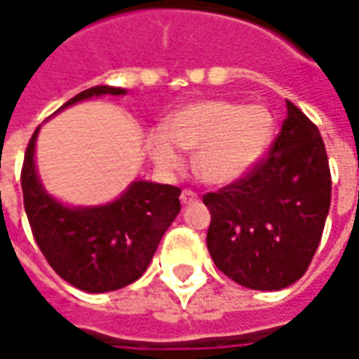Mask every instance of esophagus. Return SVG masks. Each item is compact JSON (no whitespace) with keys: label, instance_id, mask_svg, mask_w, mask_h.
<instances>
[{"label":"esophagus","instance_id":"1","mask_svg":"<svg viewBox=\"0 0 359 359\" xmlns=\"http://www.w3.org/2000/svg\"><path fill=\"white\" fill-rule=\"evenodd\" d=\"M198 200V194H196L194 190H190V188H184L182 192H180V202L182 203H194Z\"/></svg>","mask_w":359,"mask_h":359}]
</instances>
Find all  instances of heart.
Instances as JSON below:
<instances>
[{
  "label": "heart",
  "instance_id": "1",
  "mask_svg": "<svg viewBox=\"0 0 359 359\" xmlns=\"http://www.w3.org/2000/svg\"><path fill=\"white\" fill-rule=\"evenodd\" d=\"M273 128V115L264 105L203 100L171 113L163 128L149 130L146 148L163 172L180 171L179 149L194 151L196 175L208 184L225 187L259 161Z\"/></svg>",
  "mask_w": 359,
  "mask_h": 359
}]
</instances>
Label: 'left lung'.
Listing matches in <instances>:
<instances>
[{
	"instance_id": "left-lung-1",
	"label": "left lung",
	"mask_w": 359,
	"mask_h": 359,
	"mask_svg": "<svg viewBox=\"0 0 359 359\" xmlns=\"http://www.w3.org/2000/svg\"><path fill=\"white\" fill-rule=\"evenodd\" d=\"M208 250L219 271L254 290H280L308 271L331 205L319 128L292 102L269 151L242 179L203 194Z\"/></svg>"
}]
</instances>
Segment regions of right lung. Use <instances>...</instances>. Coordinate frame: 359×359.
Masks as SVG:
<instances>
[{
	"label": "right lung",
	"mask_w": 359,
	"mask_h": 359,
	"mask_svg": "<svg viewBox=\"0 0 359 359\" xmlns=\"http://www.w3.org/2000/svg\"><path fill=\"white\" fill-rule=\"evenodd\" d=\"M103 94L121 95L125 90L94 86L63 107ZM36 134L38 128L25 151L20 187L28 223L48 264L59 277L86 292H109L140 278L161 236L179 215L180 188L138 180L117 202L86 210L65 208L46 194L36 177Z\"/></svg>",
	"instance_id": "add662e5"
}]
</instances>
